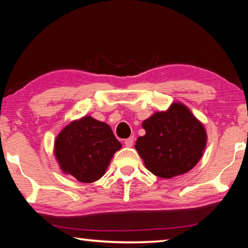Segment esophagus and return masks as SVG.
I'll list each match as a JSON object with an SVG mask.
<instances>
[{
    "mask_svg": "<svg viewBox=\"0 0 248 248\" xmlns=\"http://www.w3.org/2000/svg\"><path fill=\"white\" fill-rule=\"evenodd\" d=\"M133 142H134L133 138H128V139L124 140V145L127 146V148H131V146L133 145Z\"/></svg>",
    "mask_w": 248,
    "mask_h": 248,
    "instance_id": "esophagus-1",
    "label": "esophagus"
}]
</instances>
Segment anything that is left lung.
<instances>
[{"label":"left lung","mask_w":248,"mask_h":248,"mask_svg":"<svg viewBox=\"0 0 248 248\" xmlns=\"http://www.w3.org/2000/svg\"><path fill=\"white\" fill-rule=\"evenodd\" d=\"M145 130L134 148L146 170L161 178H171L194 169L203 154L207 132L203 124L182 103L157 111L142 123Z\"/></svg>","instance_id":"left-lung-1"}]
</instances>
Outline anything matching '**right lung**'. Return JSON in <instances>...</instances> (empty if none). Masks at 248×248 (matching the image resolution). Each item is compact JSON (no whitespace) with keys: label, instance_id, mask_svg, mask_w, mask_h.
Wrapping results in <instances>:
<instances>
[{"label":"right lung","instance_id":"add662e5","mask_svg":"<svg viewBox=\"0 0 248 248\" xmlns=\"http://www.w3.org/2000/svg\"><path fill=\"white\" fill-rule=\"evenodd\" d=\"M120 149L111 128L91 116L72 121L54 141V156L61 170L86 184L103 177Z\"/></svg>","mask_w":248,"mask_h":248}]
</instances>
